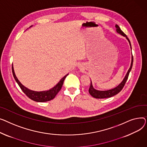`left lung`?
Masks as SVG:
<instances>
[{
	"label": "left lung",
	"instance_id": "left-lung-1",
	"mask_svg": "<svg viewBox=\"0 0 147 147\" xmlns=\"http://www.w3.org/2000/svg\"><path fill=\"white\" fill-rule=\"evenodd\" d=\"M115 27L116 28V31L117 33L121 34L122 36H123V37H125L128 40L129 42V45L131 46V49L132 50V47H131V42L130 40H129V38L127 37L126 34L121 30V29L120 28V27L119 26L116 24L115 25ZM133 56L132 54V60H131V66L129 67L128 71L127 72L126 75H125L124 79L123 80V81L121 82V83L119 84L116 87L113 88V89H111V90H106V91H100V90H96L95 88H94L91 81V84H90V88H89V93L91 94V96H92L94 98H109L111 97H113L115 95H116L117 94H118L120 91H121L124 85L128 78V76H129V74L130 73L131 71V69L132 67V65H133Z\"/></svg>",
	"mask_w": 147,
	"mask_h": 147
}]
</instances>
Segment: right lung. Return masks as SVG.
Here are the masks:
<instances>
[{"mask_svg": "<svg viewBox=\"0 0 147 147\" xmlns=\"http://www.w3.org/2000/svg\"><path fill=\"white\" fill-rule=\"evenodd\" d=\"M31 27H32V26H31ZM12 74H13L14 78L16 82L18 83V85L20 86V87L21 88L22 91L25 94L26 96L28 97L30 99L37 102H46V101H48L53 99L56 97V94L59 92L60 90H61L63 84V81L66 78L67 75H68V74H67L65 76H63L62 78L60 80V81L52 88H51L47 91H35L31 90L27 88V87H25V86H24L20 82V81L18 80V78H17V77L15 75L13 65H12Z\"/></svg>", "mask_w": 147, "mask_h": 147, "instance_id": "obj_1", "label": "right lung"}]
</instances>
